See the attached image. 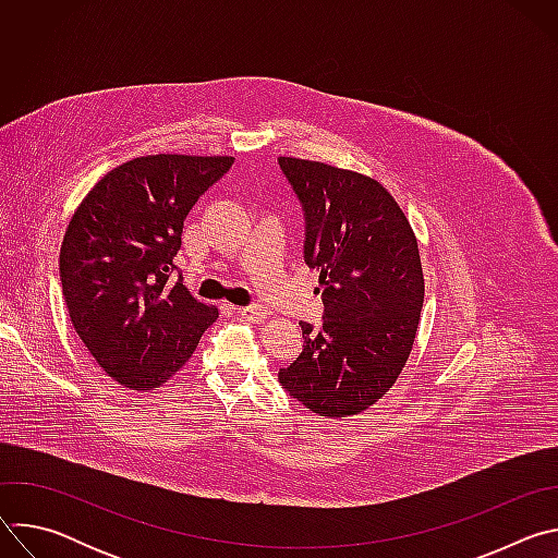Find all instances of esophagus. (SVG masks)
<instances>
[{
	"mask_svg": "<svg viewBox=\"0 0 558 558\" xmlns=\"http://www.w3.org/2000/svg\"><path fill=\"white\" fill-rule=\"evenodd\" d=\"M238 313L247 317V320H254V323H265V317H267V311L260 308V306H243V308H238Z\"/></svg>",
	"mask_w": 558,
	"mask_h": 558,
	"instance_id": "34e87169",
	"label": "esophagus"
}]
</instances>
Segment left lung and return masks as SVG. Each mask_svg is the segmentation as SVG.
I'll list each match as a JSON object with an SVG mask.
<instances>
[{
  "label": "left lung",
  "instance_id": "obj_1",
  "mask_svg": "<svg viewBox=\"0 0 558 558\" xmlns=\"http://www.w3.org/2000/svg\"><path fill=\"white\" fill-rule=\"evenodd\" d=\"M278 163L304 207V260L325 300L323 329L300 325L306 347L278 377L315 415H357L411 355L424 304L417 238L375 179L293 156Z\"/></svg>",
  "mask_w": 558,
  "mask_h": 558
}]
</instances>
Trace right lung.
<instances>
[{
  "label": "right lung",
  "instance_id": "obj_1",
  "mask_svg": "<svg viewBox=\"0 0 558 558\" xmlns=\"http://www.w3.org/2000/svg\"><path fill=\"white\" fill-rule=\"evenodd\" d=\"M233 156L147 154L110 170L74 209L59 254L70 323L121 386L177 375L218 317L179 280L174 256L198 196Z\"/></svg>",
  "mask_w": 558,
  "mask_h": 558
}]
</instances>
